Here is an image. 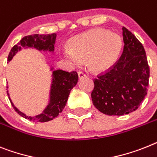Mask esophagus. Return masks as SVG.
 <instances>
[{"label": "esophagus", "mask_w": 157, "mask_h": 157, "mask_svg": "<svg viewBox=\"0 0 157 157\" xmlns=\"http://www.w3.org/2000/svg\"><path fill=\"white\" fill-rule=\"evenodd\" d=\"M78 78H79L80 79H82V78H83L86 77V74L82 71H79L78 73Z\"/></svg>", "instance_id": "34e87169"}]
</instances>
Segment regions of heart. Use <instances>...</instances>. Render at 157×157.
Instances as JSON below:
<instances>
[{
  "label": "heart",
  "instance_id": "b5f03b06",
  "mask_svg": "<svg viewBox=\"0 0 157 157\" xmlns=\"http://www.w3.org/2000/svg\"><path fill=\"white\" fill-rule=\"evenodd\" d=\"M71 50L63 48V58L74 66L87 61L90 71L95 74L108 71L118 59L122 41L118 35L97 28L77 35L70 41Z\"/></svg>",
  "mask_w": 157,
  "mask_h": 157
}]
</instances>
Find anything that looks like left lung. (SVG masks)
I'll return each instance as SVG.
<instances>
[{
    "mask_svg": "<svg viewBox=\"0 0 157 157\" xmlns=\"http://www.w3.org/2000/svg\"><path fill=\"white\" fill-rule=\"evenodd\" d=\"M122 31V54L113 67L94 78L91 93L94 105L109 116L137 109L148 91L149 66L144 47L124 27Z\"/></svg>",
    "mask_w": 157,
    "mask_h": 157,
    "instance_id": "left-lung-1",
    "label": "left lung"
}]
</instances>
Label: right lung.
Segmentation results:
<instances>
[{
    "instance_id": "right-lung-1",
    "label": "right lung",
    "mask_w": 157,
    "mask_h": 157,
    "mask_svg": "<svg viewBox=\"0 0 157 157\" xmlns=\"http://www.w3.org/2000/svg\"><path fill=\"white\" fill-rule=\"evenodd\" d=\"M56 34L39 35L34 34L27 36L22 38L17 44L13 47L9 52L8 61L13 59L18 51L21 50V48H34L39 51H48L54 52V44L56 42ZM52 68L51 70H52ZM78 76L76 71L67 72L63 70H56L52 72V82L51 86L50 100L42 113L36 115L35 117H29L25 113L19 111L14 106L10 98H9L11 104L13 105L15 111H17L21 117L26 119H29L33 121H40L46 122L52 121L61 113L65 107L66 103L67 101L70 92L73 87L75 86L78 82ZM8 93V91H7ZM9 95V93H8Z\"/></svg>"
}]
</instances>
